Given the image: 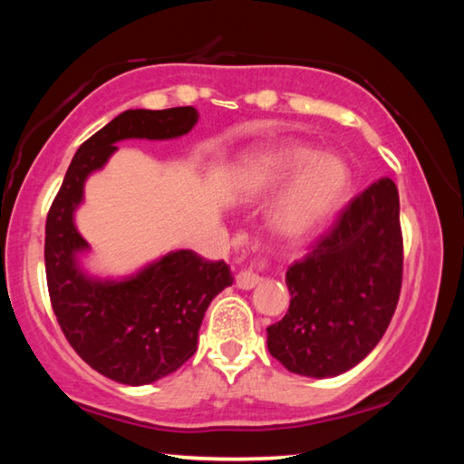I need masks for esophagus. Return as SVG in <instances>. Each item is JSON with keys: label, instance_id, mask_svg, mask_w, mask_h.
Wrapping results in <instances>:
<instances>
[{"label": "esophagus", "instance_id": "esophagus-1", "mask_svg": "<svg viewBox=\"0 0 464 464\" xmlns=\"http://www.w3.org/2000/svg\"><path fill=\"white\" fill-rule=\"evenodd\" d=\"M268 268V260H266L264 256H257L251 260L246 268H241L237 278H235V282H237V286L243 288V290H249L257 286L262 282V272Z\"/></svg>", "mask_w": 464, "mask_h": 464}]
</instances>
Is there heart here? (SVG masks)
<instances>
[{
	"instance_id": "heart-1",
	"label": "heart",
	"mask_w": 464,
	"mask_h": 464,
	"mask_svg": "<svg viewBox=\"0 0 464 464\" xmlns=\"http://www.w3.org/2000/svg\"><path fill=\"white\" fill-rule=\"evenodd\" d=\"M239 178L249 192H270L294 179L270 213L274 233L286 241H304L324 231L350 190L343 160L317 155L304 145H278L249 155Z\"/></svg>"
}]
</instances>
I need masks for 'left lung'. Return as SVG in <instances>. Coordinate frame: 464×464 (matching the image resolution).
Segmentation results:
<instances>
[{"mask_svg": "<svg viewBox=\"0 0 464 464\" xmlns=\"http://www.w3.org/2000/svg\"><path fill=\"white\" fill-rule=\"evenodd\" d=\"M401 282L399 192L382 178L345 204L286 270L290 307L268 327L270 354L286 371L315 379L350 371L387 332Z\"/></svg>", "mask_w": 464, "mask_h": 464, "instance_id": "8db88e82", "label": "left lung"}]
</instances>
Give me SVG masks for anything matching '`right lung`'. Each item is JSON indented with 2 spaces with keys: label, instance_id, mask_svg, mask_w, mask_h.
<instances>
[{
  "label": "right lung",
  "instance_id": "right-lung-1",
  "mask_svg": "<svg viewBox=\"0 0 464 464\" xmlns=\"http://www.w3.org/2000/svg\"><path fill=\"white\" fill-rule=\"evenodd\" d=\"M198 121L192 106L127 110L77 149L46 215L44 268L54 317L93 371L122 384H147L176 372L196 352L213 298L231 285L229 266L190 249L174 251L124 282L83 276L75 251L88 243L73 225L83 182L122 139H174Z\"/></svg>",
  "mask_w": 464,
  "mask_h": 464
}]
</instances>
